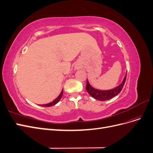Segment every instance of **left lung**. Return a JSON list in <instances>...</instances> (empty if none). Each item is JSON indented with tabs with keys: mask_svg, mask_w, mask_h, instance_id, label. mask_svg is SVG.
Wrapping results in <instances>:
<instances>
[{
	"mask_svg": "<svg viewBox=\"0 0 153 153\" xmlns=\"http://www.w3.org/2000/svg\"><path fill=\"white\" fill-rule=\"evenodd\" d=\"M126 75L127 73L125 75L124 79L122 82V83L120 85H119L117 87H115L114 89H110V90H99L96 89L95 88L92 87L88 80H87V85H86V90L88 93H89L92 98H95L97 100L100 101H105L108 100L111 98H112L113 97L117 96L120 92L121 91L124 85V83L126 82Z\"/></svg>",
	"mask_w": 153,
	"mask_h": 153,
	"instance_id": "obj_1",
	"label": "left lung"
}]
</instances>
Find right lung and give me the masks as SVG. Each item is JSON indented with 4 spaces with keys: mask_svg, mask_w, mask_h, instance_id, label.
I'll return each mask as SVG.
<instances>
[{
    "mask_svg": "<svg viewBox=\"0 0 153 153\" xmlns=\"http://www.w3.org/2000/svg\"><path fill=\"white\" fill-rule=\"evenodd\" d=\"M62 94H63V89L62 90L61 92L60 93V94L58 96V97L57 98H55L53 101H52V102H50L49 103H47V104H44V105H40L42 106H46V107H49V106H52L54 105H55L56 103H57L59 101H60V100L61 99L62 96Z\"/></svg>",
    "mask_w": 153,
    "mask_h": 153,
    "instance_id": "1",
    "label": "right lung"
}]
</instances>
